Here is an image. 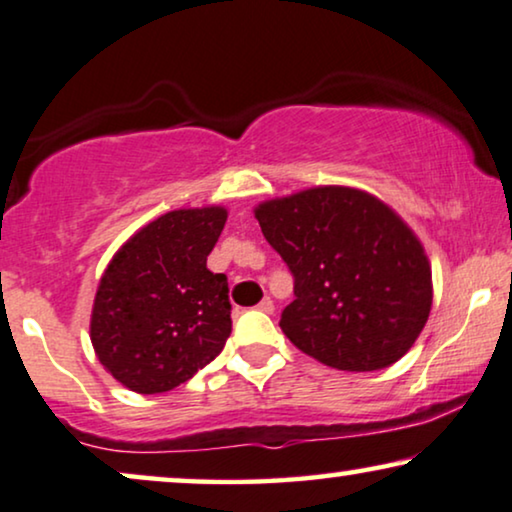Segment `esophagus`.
Instances as JSON below:
<instances>
[{
    "instance_id": "1",
    "label": "esophagus",
    "mask_w": 512,
    "mask_h": 512,
    "mask_svg": "<svg viewBox=\"0 0 512 512\" xmlns=\"http://www.w3.org/2000/svg\"><path fill=\"white\" fill-rule=\"evenodd\" d=\"M257 309L264 311V313H274V302H271V297H264L260 304H257Z\"/></svg>"
}]
</instances>
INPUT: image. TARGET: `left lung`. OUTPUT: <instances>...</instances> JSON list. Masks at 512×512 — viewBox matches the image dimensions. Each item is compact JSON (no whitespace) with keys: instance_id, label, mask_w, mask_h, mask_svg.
Returning a JSON list of instances; mask_svg holds the SVG:
<instances>
[{"instance_id":"8db88e82","label":"left lung","mask_w":512,"mask_h":512,"mask_svg":"<svg viewBox=\"0 0 512 512\" xmlns=\"http://www.w3.org/2000/svg\"><path fill=\"white\" fill-rule=\"evenodd\" d=\"M255 217L295 278L281 330L299 351L337 370L374 372L412 349L431 313V264L384 201L313 187L260 203Z\"/></svg>"}]
</instances>
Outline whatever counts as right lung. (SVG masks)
Returning a JSON list of instances; mask_svg holds the SVG:
<instances>
[{"instance_id":"1","label":"right lung","mask_w":512,"mask_h":512,"mask_svg":"<svg viewBox=\"0 0 512 512\" xmlns=\"http://www.w3.org/2000/svg\"><path fill=\"white\" fill-rule=\"evenodd\" d=\"M222 206L156 217L121 245L95 292L91 342L135 393H166L220 356L231 335L229 283L206 267Z\"/></svg>"}]
</instances>
